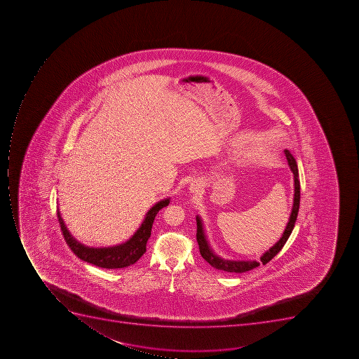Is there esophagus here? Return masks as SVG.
<instances>
[{"instance_id":"1","label":"esophagus","mask_w":359,"mask_h":359,"mask_svg":"<svg viewBox=\"0 0 359 359\" xmlns=\"http://www.w3.org/2000/svg\"><path fill=\"white\" fill-rule=\"evenodd\" d=\"M203 189V184L200 183V182H194V183L191 184V187H189V191L191 193H194V194H198L202 191Z\"/></svg>"}]
</instances>
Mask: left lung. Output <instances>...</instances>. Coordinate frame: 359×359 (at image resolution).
Here are the masks:
<instances>
[{"instance_id":"left-lung-1","label":"left lung","mask_w":359,"mask_h":359,"mask_svg":"<svg viewBox=\"0 0 359 359\" xmlns=\"http://www.w3.org/2000/svg\"><path fill=\"white\" fill-rule=\"evenodd\" d=\"M286 159H287L288 166L291 168L294 176V201L293 208H292L291 215L288 219L287 224H286L285 230L283 232L282 237L280 241L275 243L274 246L265 252L260 257L259 262L257 260H229L223 259L220 256H217L211 247H210L209 241L206 239L205 232H204L203 222L198 215H196V241H198V248H200L201 256L213 267V269H219V271H228V273H245V271H250V269H256L260 265L269 263V260L276 256L278 252L282 250L283 247L287 241L288 237L291 236L293 231L295 221H297V213L299 209V170H297V161L294 158L290 150L285 149Z\"/></svg>"}]
</instances>
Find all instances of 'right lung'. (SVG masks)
Masks as SVG:
<instances>
[{
    "label": "right lung",
    "mask_w": 359,
    "mask_h": 359,
    "mask_svg": "<svg viewBox=\"0 0 359 359\" xmlns=\"http://www.w3.org/2000/svg\"><path fill=\"white\" fill-rule=\"evenodd\" d=\"M170 204V198L159 201L158 203L146 213L142 226L135 232L133 237L126 243L118 246L104 247V248H92L85 246L75 239L68 231L65 222L62 221L60 210L57 209V217L60 221L62 236L65 238L66 243L72 249V252L76 255L79 259L88 262L92 265L102 267V269H125L128 266L137 263L142 255L146 252V245L151 233L154 220L159 210Z\"/></svg>",
    "instance_id": "1"
}]
</instances>
